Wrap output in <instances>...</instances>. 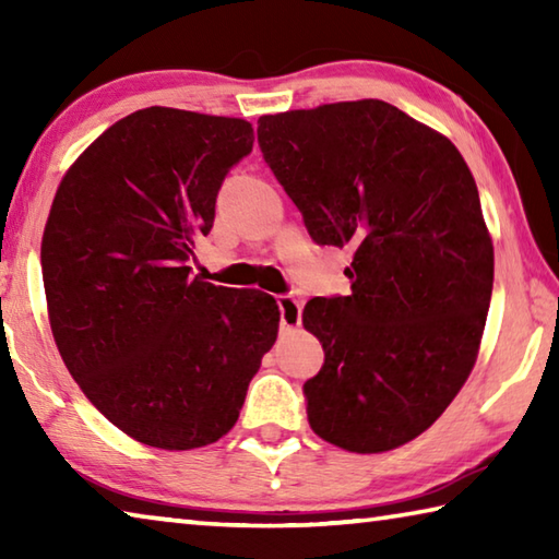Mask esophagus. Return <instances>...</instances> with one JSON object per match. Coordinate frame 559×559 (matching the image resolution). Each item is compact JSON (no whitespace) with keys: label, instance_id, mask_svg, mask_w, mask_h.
<instances>
[{"label":"esophagus","instance_id":"1","mask_svg":"<svg viewBox=\"0 0 559 559\" xmlns=\"http://www.w3.org/2000/svg\"><path fill=\"white\" fill-rule=\"evenodd\" d=\"M278 310H281V325L283 328H298L300 325V300L293 296H278Z\"/></svg>","mask_w":559,"mask_h":559}]
</instances>
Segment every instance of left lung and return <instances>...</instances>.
Returning a JSON list of instances; mask_svg holds the SVG:
<instances>
[{
	"label": "left lung",
	"mask_w": 559,
	"mask_h": 559,
	"mask_svg": "<svg viewBox=\"0 0 559 559\" xmlns=\"http://www.w3.org/2000/svg\"><path fill=\"white\" fill-rule=\"evenodd\" d=\"M259 145L310 236L353 253V293L302 310L325 349L302 384L310 429L353 453L404 447L484 337L493 241L476 179L447 135L377 98L261 116Z\"/></svg>",
	"instance_id": "8db88e82"
}]
</instances>
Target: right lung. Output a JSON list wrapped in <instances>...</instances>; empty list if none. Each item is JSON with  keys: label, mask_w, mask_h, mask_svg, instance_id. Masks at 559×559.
Returning a JSON list of instances; mask_svg holds the SVG:
<instances>
[{"label": "right lung", "mask_w": 559, "mask_h": 559, "mask_svg": "<svg viewBox=\"0 0 559 559\" xmlns=\"http://www.w3.org/2000/svg\"><path fill=\"white\" fill-rule=\"evenodd\" d=\"M251 147L249 120L153 106L93 140L56 189L41 239L56 347L88 402L147 447L229 433L276 343V298L187 266Z\"/></svg>", "instance_id": "obj_1"}]
</instances>
